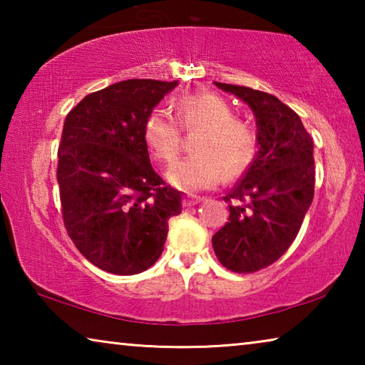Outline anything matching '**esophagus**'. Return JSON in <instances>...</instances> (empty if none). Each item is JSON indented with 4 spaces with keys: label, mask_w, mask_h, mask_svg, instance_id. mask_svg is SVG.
I'll list each match as a JSON object with an SVG mask.
<instances>
[{
    "label": "esophagus",
    "mask_w": 365,
    "mask_h": 365,
    "mask_svg": "<svg viewBox=\"0 0 365 365\" xmlns=\"http://www.w3.org/2000/svg\"><path fill=\"white\" fill-rule=\"evenodd\" d=\"M202 197H197V196H185L183 197V207H191L197 205V202H201Z\"/></svg>",
    "instance_id": "esophagus-1"
}]
</instances>
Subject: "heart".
I'll list each match as a JSON object with an SVG mask.
<instances>
[{
	"instance_id": "b5f03b06",
	"label": "heart",
	"mask_w": 365,
	"mask_h": 365,
	"mask_svg": "<svg viewBox=\"0 0 365 365\" xmlns=\"http://www.w3.org/2000/svg\"><path fill=\"white\" fill-rule=\"evenodd\" d=\"M178 123L185 130L202 128L195 143V156L172 164L165 178L172 187L188 193L214 188L222 177L233 178L248 168L256 153V133L235 119L233 110L220 96L193 93L175 103ZM164 110H154L145 122L143 138L158 160L169 164L180 148V127Z\"/></svg>"
}]
</instances>
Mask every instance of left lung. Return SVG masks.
Segmentation results:
<instances>
[{"label":"left lung","instance_id":"1","mask_svg":"<svg viewBox=\"0 0 365 365\" xmlns=\"http://www.w3.org/2000/svg\"><path fill=\"white\" fill-rule=\"evenodd\" d=\"M251 108L259 150L242 180L224 200L230 217L212 237L228 270H261L285 255L314 197V141L299 115L274 95L214 82Z\"/></svg>","mask_w":365,"mask_h":365}]
</instances>
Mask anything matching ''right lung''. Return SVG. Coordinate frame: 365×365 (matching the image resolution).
I'll list each match as a JSON object with an SVG mask.
<instances>
[{
  "label": "right lung",
  "mask_w": 365,
  "mask_h": 365,
  "mask_svg": "<svg viewBox=\"0 0 365 365\" xmlns=\"http://www.w3.org/2000/svg\"><path fill=\"white\" fill-rule=\"evenodd\" d=\"M178 82L130 78L86 95L66 117L58 183L71 240L109 274L158 261L182 193L163 182L143 138L148 115Z\"/></svg>",
  "instance_id": "obj_1"
}]
</instances>
